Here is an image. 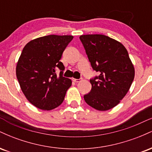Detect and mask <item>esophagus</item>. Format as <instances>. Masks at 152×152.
<instances>
[{
  "label": "esophagus",
  "mask_w": 152,
  "mask_h": 152,
  "mask_svg": "<svg viewBox=\"0 0 152 152\" xmlns=\"http://www.w3.org/2000/svg\"><path fill=\"white\" fill-rule=\"evenodd\" d=\"M72 81L74 82H76V83H78V82H80L81 81V78H78V79H77V78H72Z\"/></svg>",
  "instance_id": "1"
}]
</instances>
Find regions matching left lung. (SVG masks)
Returning <instances> with one entry per match:
<instances>
[{
    "instance_id": "left-lung-1",
    "label": "left lung",
    "mask_w": 152,
    "mask_h": 152,
    "mask_svg": "<svg viewBox=\"0 0 152 152\" xmlns=\"http://www.w3.org/2000/svg\"><path fill=\"white\" fill-rule=\"evenodd\" d=\"M94 71L99 76L91 78V90L83 96L87 104L99 111L116 106L129 90L134 68L124 46L101 34L79 37Z\"/></svg>"
}]
</instances>
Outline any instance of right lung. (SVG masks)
Listing matches in <instances>:
<instances>
[{"mask_svg": "<svg viewBox=\"0 0 152 152\" xmlns=\"http://www.w3.org/2000/svg\"><path fill=\"white\" fill-rule=\"evenodd\" d=\"M72 36H49L32 40L23 49L16 66V76L23 93L33 105L51 110L64 102L71 80L64 77L60 61ZM61 71L57 76L55 71Z\"/></svg>", "mask_w": 152, "mask_h": 152, "instance_id": "right-lung-1", "label": "right lung"}]
</instances>
